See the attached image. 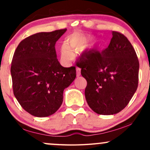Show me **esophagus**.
<instances>
[{"instance_id": "34e87169", "label": "esophagus", "mask_w": 150, "mask_h": 150, "mask_svg": "<svg viewBox=\"0 0 150 150\" xmlns=\"http://www.w3.org/2000/svg\"><path fill=\"white\" fill-rule=\"evenodd\" d=\"M80 68H76V75H77V77H80Z\"/></svg>"}]
</instances>
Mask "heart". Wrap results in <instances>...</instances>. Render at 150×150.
Returning a JSON list of instances; mask_svg holds the SVG:
<instances>
[{
	"label": "heart",
	"instance_id": "1",
	"mask_svg": "<svg viewBox=\"0 0 150 150\" xmlns=\"http://www.w3.org/2000/svg\"><path fill=\"white\" fill-rule=\"evenodd\" d=\"M87 38L78 34H73L67 39V44H63L61 47V57L63 61H70L73 56L71 50H81L88 44Z\"/></svg>",
	"mask_w": 150,
	"mask_h": 150
}]
</instances>
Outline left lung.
<instances>
[{
    "mask_svg": "<svg viewBox=\"0 0 150 150\" xmlns=\"http://www.w3.org/2000/svg\"><path fill=\"white\" fill-rule=\"evenodd\" d=\"M77 66L87 82V104L98 114L113 115L128 105L138 85L139 61L128 39L112 32L109 45L80 58Z\"/></svg>",
    "mask_w": 150,
    "mask_h": 150,
    "instance_id": "1",
    "label": "left lung"
}]
</instances>
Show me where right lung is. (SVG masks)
<instances>
[{
	"instance_id": "right-lung-1",
	"label": "right lung",
	"mask_w": 150,
	"mask_h": 150,
	"mask_svg": "<svg viewBox=\"0 0 150 150\" xmlns=\"http://www.w3.org/2000/svg\"><path fill=\"white\" fill-rule=\"evenodd\" d=\"M67 29L39 32L19 44L12 60L13 93L19 104L34 116H51L63 103V91L76 77L75 67L64 68L55 45Z\"/></svg>"
}]
</instances>
